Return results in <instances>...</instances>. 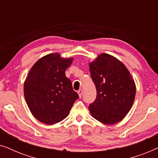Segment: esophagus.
Here are the masks:
<instances>
[{
  "instance_id": "34e87169",
  "label": "esophagus",
  "mask_w": 158,
  "mask_h": 158,
  "mask_svg": "<svg viewBox=\"0 0 158 158\" xmlns=\"http://www.w3.org/2000/svg\"><path fill=\"white\" fill-rule=\"evenodd\" d=\"M77 94H78L80 98H81V97L82 96V94H83V90L80 89L79 90H77Z\"/></svg>"
}]
</instances>
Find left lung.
I'll use <instances>...</instances> for the list:
<instances>
[{
  "label": "left lung",
  "instance_id": "8db88e82",
  "mask_svg": "<svg viewBox=\"0 0 158 158\" xmlns=\"http://www.w3.org/2000/svg\"><path fill=\"white\" fill-rule=\"evenodd\" d=\"M96 88V98L89 105L94 118L105 124L119 122L130 111L135 101L136 85L126 66L117 58L100 54L89 64Z\"/></svg>",
  "mask_w": 158,
  "mask_h": 158
}]
</instances>
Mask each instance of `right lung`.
<instances>
[{"mask_svg":"<svg viewBox=\"0 0 158 158\" xmlns=\"http://www.w3.org/2000/svg\"><path fill=\"white\" fill-rule=\"evenodd\" d=\"M73 57L62 58L57 52L40 58L29 70L23 93L33 116L46 124L61 122L70 113L78 94L65 75Z\"/></svg>","mask_w":158,"mask_h":158,"instance_id":"1","label":"right lung"}]
</instances>
